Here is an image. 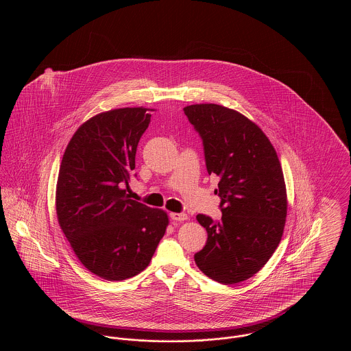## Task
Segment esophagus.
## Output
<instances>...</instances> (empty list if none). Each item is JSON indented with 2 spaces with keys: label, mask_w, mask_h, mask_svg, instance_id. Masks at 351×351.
Returning <instances> with one entry per match:
<instances>
[{
  "label": "esophagus",
  "mask_w": 351,
  "mask_h": 351,
  "mask_svg": "<svg viewBox=\"0 0 351 351\" xmlns=\"http://www.w3.org/2000/svg\"><path fill=\"white\" fill-rule=\"evenodd\" d=\"M169 217L172 218L173 221H179V222L188 219V216L185 213H171Z\"/></svg>",
  "instance_id": "esophagus-1"
}]
</instances>
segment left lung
<instances>
[{
    "label": "left lung",
    "mask_w": 351,
    "mask_h": 351,
    "mask_svg": "<svg viewBox=\"0 0 351 351\" xmlns=\"http://www.w3.org/2000/svg\"><path fill=\"white\" fill-rule=\"evenodd\" d=\"M184 113L200 134L209 175L218 178L221 221L197 215L208 241L197 267L221 284L241 283L263 267L280 243L287 191L278 154L262 129L239 112L196 104Z\"/></svg>",
    "instance_id": "8db88e82"
}]
</instances>
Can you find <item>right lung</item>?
I'll use <instances>...</instances> for the list:
<instances>
[{"instance_id":"right-lung-1","label":"right lung","mask_w":351,"mask_h":351,"mask_svg":"<svg viewBox=\"0 0 351 351\" xmlns=\"http://www.w3.org/2000/svg\"><path fill=\"white\" fill-rule=\"evenodd\" d=\"M147 110L119 108L89 118L71 138L59 169L60 229L84 267L110 282L147 267L168 226L165 210L126 195L150 123Z\"/></svg>"}]
</instances>
